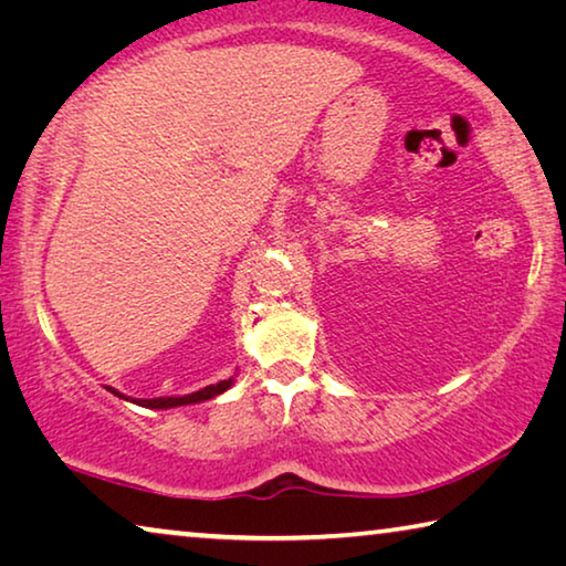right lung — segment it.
I'll use <instances>...</instances> for the list:
<instances>
[{
  "label": "right lung",
  "instance_id": "add662e5",
  "mask_svg": "<svg viewBox=\"0 0 566 566\" xmlns=\"http://www.w3.org/2000/svg\"><path fill=\"white\" fill-rule=\"evenodd\" d=\"M232 381H234V379L217 381V385H209V387L199 389V391H191V395H185V397H155V399H129V397L119 395L117 389H112V387H107V389L112 391V395H117V397H122V399H129V401H134V405H139V407H149V409H169V407L197 405V401H207V399H212V397L222 395V391H227L229 387H232Z\"/></svg>",
  "mask_w": 566,
  "mask_h": 566
}]
</instances>
